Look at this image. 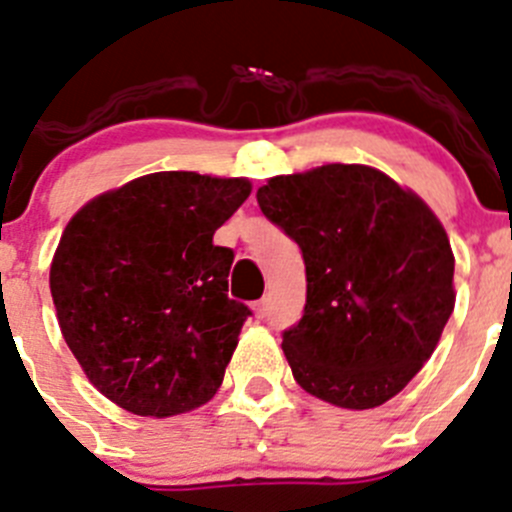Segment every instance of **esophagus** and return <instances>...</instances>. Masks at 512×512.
I'll list each match as a JSON object with an SVG mask.
<instances>
[{"label": "esophagus", "mask_w": 512, "mask_h": 512, "mask_svg": "<svg viewBox=\"0 0 512 512\" xmlns=\"http://www.w3.org/2000/svg\"><path fill=\"white\" fill-rule=\"evenodd\" d=\"M252 310H255L257 318H267V310L270 308H267V300H257V303L252 305Z\"/></svg>", "instance_id": "1"}]
</instances>
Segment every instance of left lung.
Masks as SVG:
<instances>
[{
    "mask_svg": "<svg viewBox=\"0 0 512 512\" xmlns=\"http://www.w3.org/2000/svg\"><path fill=\"white\" fill-rule=\"evenodd\" d=\"M305 262L303 318L283 333L295 381L374 409L427 364L455 310V255L432 209L379 169L326 164L257 189Z\"/></svg>",
    "mask_w": 512,
    "mask_h": 512,
    "instance_id": "obj_1",
    "label": "left lung"
}]
</instances>
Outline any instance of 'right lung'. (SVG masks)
Segmentation results:
<instances>
[{"label": "right lung", "instance_id": "obj_1", "mask_svg": "<svg viewBox=\"0 0 512 512\" xmlns=\"http://www.w3.org/2000/svg\"><path fill=\"white\" fill-rule=\"evenodd\" d=\"M247 179L159 171L105 191L68 222L50 267L65 343L90 384L138 417L202 407L250 308L227 295L234 252L214 232Z\"/></svg>", "mask_w": 512, "mask_h": 512}]
</instances>
